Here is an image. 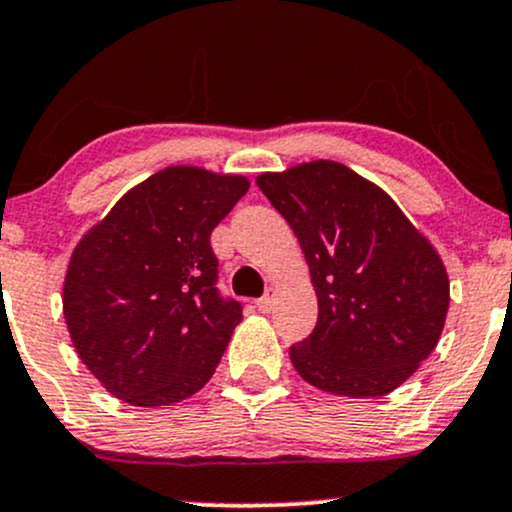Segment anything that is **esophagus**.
I'll use <instances>...</instances> for the list:
<instances>
[{"label": "esophagus", "instance_id": "1", "mask_svg": "<svg viewBox=\"0 0 512 512\" xmlns=\"http://www.w3.org/2000/svg\"><path fill=\"white\" fill-rule=\"evenodd\" d=\"M255 305H257V310H260V313H269V310L274 308V289H269L267 293H264V296Z\"/></svg>", "mask_w": 512, "mask_h": 512}]
</instances>
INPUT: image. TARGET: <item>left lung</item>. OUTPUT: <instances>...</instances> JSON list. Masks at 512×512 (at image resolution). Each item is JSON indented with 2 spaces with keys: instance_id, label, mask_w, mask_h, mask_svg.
<instances>
[{
  "instance_id": "1",
  "label": "left lung",
  "mask_w": 512,
  "mask_h": 512,
  "mask_svg": "<svg viewBox=\"0 0 512 512\" xmlns=\"http://www.w3.org/2000/svg\"><path fill=\"white\" fill-rule=\"evenodd\" d=\"M289 221L317 293L313 334L289 349L317 390L368 399L397 390L436 349L450 305L440 255L383 187L337 161L257 175Z\"/></svg>"
}]
</instances>
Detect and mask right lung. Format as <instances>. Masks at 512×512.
Instances as JSON below:
<instances>
[{
	"mask_svg": "<svg viewBox=\"0 0 512 512\" xmlns=\"http://www.w3.org/2000/svg\"><path fill=\"white\" fill-rule=\"evenodd\" d=\"M245 175L168 166L125 192L76 243L62 310L84 366L134 407L202 390L240 320L216 291L209 236L248 192Z\"/></svg>",
	"mask_w": 512,
	"mask_h": 512,
	"instance_id": "add662e5",
	"label": "right lung"
}]
</instances>
